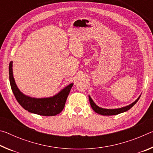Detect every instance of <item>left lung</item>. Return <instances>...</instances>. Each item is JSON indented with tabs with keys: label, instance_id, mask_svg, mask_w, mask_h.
Masks as SVG:
<instances>
[{
	"label": "left lung",
	"instance_id": "8db88e82",
	"mask_svg": "<svg viewBox=\"0 0 153 153\" xmlns=\"http://www.w3.org/2000/svg\"><path fill=\"white\" fill-rule=\"evenodd\" d=\"M140 96L137 98L135 101L131 103V104L129 105L128 106H126V107H121L120 108H114V109H107V108H103L101 107H99L98 106H97L95 104L90 96H88V97H89V100H90V105H91V107L96 113L102 115H118V114L121 113L126 112V111L130 109V108L132 107L137 102H138V100H139Z\"/></svg>",
	"mask_w": 153,
	"mask_h": 153
}]
</instances>
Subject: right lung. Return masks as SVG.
<instances>
[{
    "label": "right lung",
    "mask_w": 153,
    "mask_h": 153,
    "mask_svg": "<svg viewBox=\"0 0 153 153\" xmlns=\"http://www.w3.org/2000/svg\"><path fill=\"white\" fill-rule=\"evenodd\" d=\"M12 67L13 62L11 61L9 67L10 84L15 98L24 109L30 113L44 116H54L63 111L67 98L74 85L73 83L64 88L58 94L53 96V97L32 98L23 94L17 88L13 75Z\"/></svg>",
    "instance_id": "right-lung-1"
}]
</instances>
